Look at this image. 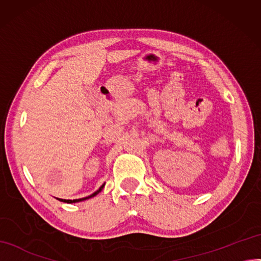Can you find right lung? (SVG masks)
<instances>
[{
  "mask_svg": "<svg viewBox=\"0 0 261 261\" xmlns=\"http://www.w3.org/2000/svg\"><path fill=\"white\" fill-rule=\"evenodd\" d=\"M104 188V185H102L101 187H100V189L97 190V191H95L94 193H92L91 195H89V196H86V198H82V199H75V200H65V199H59V198H57V200H59L60 202H65V203H76V202H81V201H84V200H88V199H90V198H93V196H95L97 193H100L101 191H102V189Z\"/></svg>",
  "mask_w": 261,
  "mask_h": 261,
  "instance_id": "obj_1",
  "label": "right lung"
}]
</instances>
